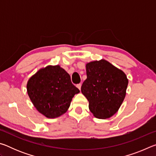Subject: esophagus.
Returning a JSON list of instances; mask_svg holds the SVG:
<instances>
[{"label": "esophagus", "mask_w": 156, "mask_h": 156, "mask_svg": "<svg viewBox=\"0 0 156 156\" xmlns=\"http://www.w3.org/2000/svg\"><path fill=\"white\" fill-rule=\"evenodd\" d=\"M76 87H77L78 89H80H80H81V84L80 83V84H78L77 85H76Z\"/></svg>", "instance_id": "1"}]
</instances>
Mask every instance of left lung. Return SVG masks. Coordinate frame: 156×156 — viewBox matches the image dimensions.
<instances>
[{"instance_id": "left-lung-1", "label": "left lung", "mask_w": 156, "mask_h": 156, "mask_svg": "<svg viewBox=\"0 0 156 156\" xmlns=\"http://www.w3.org/2000/svg\"><path fill=\"white\" fill-rule=\"evenodd\" d=\"M87 79L81 91L97 118L107 119L118 112L126 96L128 79L122 70L104 59L86 65Z\"/></svg>"}]
</instances>
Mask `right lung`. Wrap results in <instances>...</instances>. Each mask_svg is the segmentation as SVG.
I'll return each mask as SVG.
<instances>
[{"label":"right lung","instance_id":"right-lung-1","mask_svg":"<svg viewBox=\"0 0 156 156\" xmlns=\"http://www.w3.org/2000/svg\"><path fill=\"white\" fill-rule=\"evenodd\" d=\"M27 90L34 106L48 118L64 114L73 97L80 92L60 65H48L39 69L29 79Z\"/></svg>","mask_w":156,"mask_h":156}]
</instances>
